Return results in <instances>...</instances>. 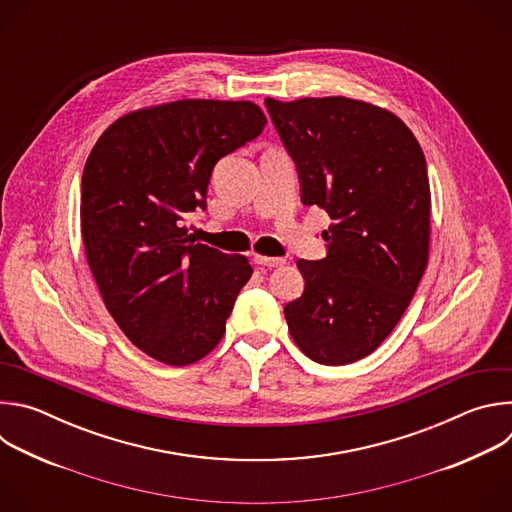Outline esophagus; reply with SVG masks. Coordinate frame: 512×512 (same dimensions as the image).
Returning <instances> with one entry per match:
<instances>
[{"label": "esophagus", "mask_w": 512, "mask_h": 512, "mask_svg": "<svg viewBox=\"0 0 512 512\" xmlns=\"http://www.w3.org/2000/svg\"><path fill=\"white\" fill-rule=\"evenodd\" d=\"M253 259H255V263L261 265V267H279V265L285 263L283 257H269V255H259V253H255Z\"/></svg>", "instance_id": "34e87169"}]
</instances>
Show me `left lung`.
Returning <instances> with one entry per match:
<instances>
[{
    "instance_id": "1",
    "label": "left lung",
    "mask_w": 512,
    "mask_h": 512,
    "mask_svg": "<svg viewBox=\"0 0 512 512\" xmlns=\"http://www.w3.org/2000/svg\"><path fill=\"white\" fill-rule=\"evenodd\" d=\"M294 158L302 202L324 208L328 255L300 259L304 294L283 308L298 348L338 367L375 352L405 314L429 257L425 156L389 109L348 97L265 99Z\"/></svg>"
}]
</instances>
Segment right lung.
<instances>
[{
    "label": "right lung",
    "mask_w": 512,
    "mask_h": 512,
    "mask_svg": "<svg viewBox=\"0 0 512 512\" xmlns=\"http://www.w3.org/2000/svg\"><path fill=\"white\" fill-rule=\"evenodd\" d=\"M265 123L251 101H170L113 121L87 158V263L121 332L170 367L214 350L253 273L245 255L194 243L182 221L206 208L214 164Z\"/></svg>",
    "instance_id": "obj_1"
}]
</instances>
